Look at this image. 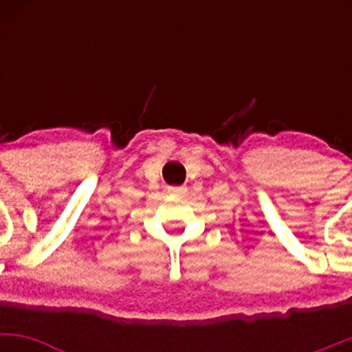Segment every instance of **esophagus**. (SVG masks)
<instances>
[{
  "mask_svg": "<svg viewBox=\"0 0 352 352\" xmlns=\"http://www.w3.org/2000/svg\"><path fill=\"white\" fill-rule=\"evenodd\" d=\"M168 193H172V195H182V193H185V188L184 187H168Z\"/></svg>",
  "mask_w": 352,
  "mask_h": 352,
  "instance_id": "esophagus-1",
  "label": "esophagus"
}]
</instances>
